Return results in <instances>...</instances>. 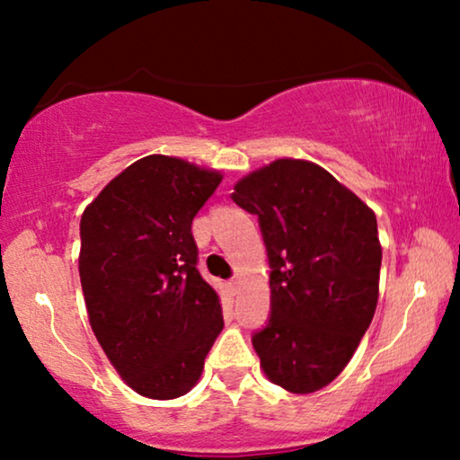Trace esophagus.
Returning a JSON list of instances; mask_svg holds the SVG:
<instances>
[{
    "instance_id": "esophagus-1",
    "label": "esophagus",
    "mask_w": 460,
    "mask_h": 460,
    "mask_svg": "<svg viewBox=\"0 0 460 460\" xmlns=\"http://www.w3.org/2000/svg\"><path fill=\"white\" fill-rule=\"evenodd\" d=\"M228 285H230V291L236 295L238 291H241V285H243V280H241V279H232V280L228 282Z\"/></svg>"
}]
</instances>
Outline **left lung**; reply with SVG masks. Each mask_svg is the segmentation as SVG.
Returning a JSON list of instances; mask_svg holds the SVG:
<instances>
[{
	"instance_id": "obj_1",
	"label": "left lung",
	"mask_w": 460,
	"mask_h": 460,
	"mask_svg": "<svg viewBox=\"0 0 460 460\" xmlns=\"http://www.w3.org/2000/svg\"><path fill=\"white\" fill-rule=\"evenodd\" d=\"M232 200L260 217L272 268V314L253 335L263 375L291 394L318 392L348 367L375 316V211L301 159H276L244 175Z\"/></svg>"
}]
</instances>
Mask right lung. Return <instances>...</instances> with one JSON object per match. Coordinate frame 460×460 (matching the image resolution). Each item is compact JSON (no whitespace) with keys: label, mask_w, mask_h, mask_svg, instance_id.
I'll return each mask as SVG.
<instances>
[{"label":"right lung","mask_w":460,"mask_h":460,"mask_svg":"<svg viewBox=\"0 0 460 460\" xmlns=\"http://www.w3.org/2000/svg\"><path fill=\"white\" fill-rule=\"evenodd\" d=\"M224 175L178 156L131 163L81 216L79 276L106 358L144 398L190 392L224 329L192 219Z\"/></svg>","instance_id":"right-lung-1"}]
</instances>
